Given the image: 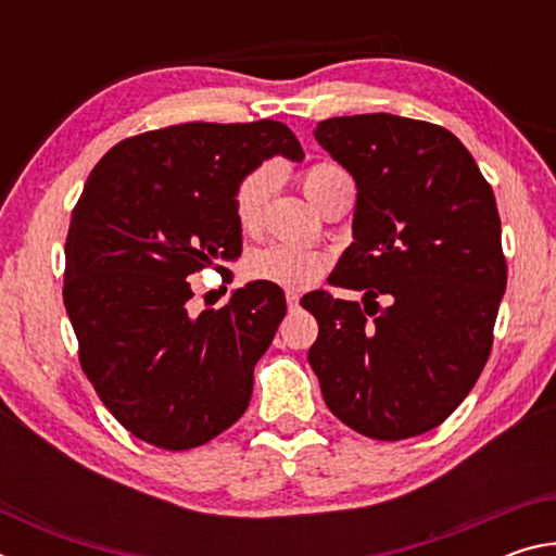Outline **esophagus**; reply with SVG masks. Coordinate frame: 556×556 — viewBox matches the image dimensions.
I'll use <instances>...</instances> for the list:
<instances>
[{"label": "esophagus", "instance_id": "obj_1", "mask_svg": "<svg viewBox=\"0 0 556 556\" xmlns=\"http://www.w3.org/2000/svg\"><path fill=\"white\" fill-rule=\"evenodd\" d=\"M287 306H289V312H294V308H299V294H296V291H287Z\"/></svg>", "mask_w": 556, "mask_h": 556}]
</instances>
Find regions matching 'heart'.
<instances>
[{
  "label": "heart",
  "mask_w": 556,
  "mask_h": 556,
  "mask_svg": "<svg viewBox=\"0 0 556 556\" xmlns=\"http://www.w3.org/2000/svg\"><path fill=\"white\" fill-rule=\"evenodd\" d=\"M277 174L275 168L262 164L250 168L248 174L240 176V181L232 188V208L235 218H238L242 230L260 228L262 215L269 203V195L275 191ZM301 188L308 195L318 211L324 208L328 201L345 191H353V178L343 166L331 162H316L306 166L299 174ZM326 262L321 255L312 250L296 248V244H269L252 252L248 257V271L250 279L255 281H269V285L285 287V289H304L324 275Z\"/></svg>",
  "instance_id": "obj_1"
}]
</instances>
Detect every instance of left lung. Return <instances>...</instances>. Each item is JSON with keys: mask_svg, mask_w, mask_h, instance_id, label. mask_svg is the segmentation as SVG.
<instances>
[{"mask_svg": "<svg viewBox=\"0 0 556 556\" xmlns=\"http://www.w3.org/2000/svg\"><path fill=\"white\" fill-rule=\"evenodd\" d=\"M314 135L357 186L355 242L328 281L365 299H301L318 321L308 363L345 427L419 437L466 400L491 355L507 285L493 188L431 122L375 112L324 119Z\"/></svg>", "mask_w": 556, "mask_h": 556, "instance_id": "1", "label": "left lung"}]
</instances>
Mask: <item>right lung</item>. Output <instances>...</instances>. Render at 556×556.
<instances>
[{"label": "right lung", "instance_id": "1", "mask_svg": "<svg viewBox=\"0 0 556 556\" xmlns=\"http://www.w3.org/2000/svg\"><path fill=\"white\" fill-rule=\"evenodd\" d=\"M275 154L304 156L277 119L142 131L100 159L75 203L63 304L80 368L112 417L156 448L201 446L242 417L287 314L269 281L238 289L218 312L186 306L188 277L240 257L232 188Z\"/></svg>", "mask_w": 556, "mask_h": 556}]
</instances>
